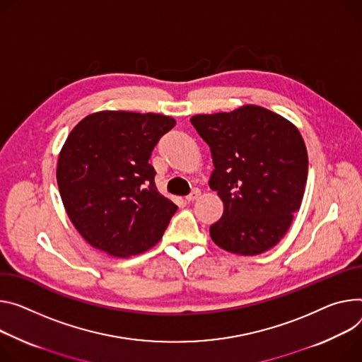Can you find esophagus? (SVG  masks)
Masks as SVG:
<instances>
[{"mask_svg": "<svg viewBox=\"0 0 362 362\" xmlns=\"http://www.w3.org/2000/svg\"><path fill=\"white\" fill-rule=\"evenodd\" d=\"M199 196H201V190H199V189H193V190L186 196L185 201H186V202H193V201L198 199Z\"/></svg>", "mask_w": 362, "mask_h": 362, "instance_id": "obj_1", "label": "esophagus"}]
</instances>
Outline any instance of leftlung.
<instances>
[{
	"instance_id": "obj_1",
	"label": "left lung",
	"mask_w": 362,
	"mask_h": 362,
	"mask_svg": "<svg viewBox=\"0 0 362 362\" xmlns=\"http://www.w3.org/2000/svg\"><path fill=\"white\" fill-rule=\"evenodd\" d=\"M198 134L209 146V180L223 202L209 234L221 248L255 255L287 233L303 199L308 151L291 122L266 108L245 105L233 112L194 115Z\"/></svg>"
}]
</instances>
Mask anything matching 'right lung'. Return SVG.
Wrapping results in <instances>:
<instances>
[{"mask_svg":"<svg viewBox=\"0 0 362 362\" xmlns=\"http://www.w3.org/2000/svg\"><path fill=\"white\" fill-rule=\"evenodd\" d=\"M172 117L103 111L85 117L57 161L62 202L78 233L96 250L129 257L156 245L177 211L156 187L148 163Z\"/></svg>","mask_w":362,"mask_h":362,"instance_id":"1","label":"right lung"}]
</instances>
